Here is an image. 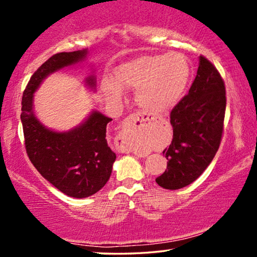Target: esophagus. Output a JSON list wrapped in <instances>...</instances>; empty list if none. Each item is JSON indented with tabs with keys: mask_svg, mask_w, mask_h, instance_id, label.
Here are the masks:
<instances>
[{
	"mask_svg": "<svg viewBox=\"0 0 257 257\" xmlns=\"http://www.w3.org/2000/svg\"><path fill=\"white\" fill-rule=\"evenodd\" d=\"M150 117L147 115H144L142 113H133L130 114L127 118L125 119L124 122L121 125V131L119 133L118 139L120 140V145H119V152L121 153H130L132 152L133 147L131 144V138H132V128L137 122H145L149 121Z\"/></svg>",
	"mask_w": 257,
	"mask_h": 257,
	"instance_id": "1",
	"label": "esophagus"
}]
</instances>
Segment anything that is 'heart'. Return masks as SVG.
Segmentation results:
<instances>
[{"mask_svg": "<svg viewBox=\"0 0 257 257\" xmlns=\"http://www.w3.org/2000/svg\"><path fill=\"white\" fill-rule=\"evenodd\" d=\"M189 64L178 52L144 55L126 62L117 69L115 80L104 83L108 100L121 98V87L137 89L136 100L150 113H163L173 107L187 86Z\"/></svg>", "mask_w": 257, "mask_h": 257, "instance_id": "b5f03b06", "label": "heart"}]
</instances>
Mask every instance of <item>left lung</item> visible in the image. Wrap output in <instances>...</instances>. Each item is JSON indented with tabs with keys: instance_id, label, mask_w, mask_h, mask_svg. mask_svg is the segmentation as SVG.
<instances>
[{
	"instance_id": "obj_1",
	"label": "left lung",
	"mask_w": 257,
	"mask_h": 257,
	"mask_svg": "<svg viewBox=\"0 0 257 257\" xmlns=\"http://www.w3.org/2000/svg\"><path fill=\"white\" fill-rule=\"evenodd\" d=\"M226 86L217 69L200 56L188 93L171 111L173 140L164 151L167 168L156 179L166 189H180L195 181L219 150L226 113Z\"/></svg>"
}]
</instances>
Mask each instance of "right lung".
Wrapping results in <instances>:
<instances>
[{
    "label": "right lung",
    "mask_w": 257,
    "mask_h": 257,
    "mask_svg": "<svg viewBox=\"0 0 257 257\" xmlns=\"http://www.w3.org/2000/svg\"><path fill=\"white\" fill-rule=\"evenodd\" d=\"M87 50L59 52L44 62L28 83L22 97L21 121L24 145L31 164L42 177L72 198H87L110 179L115 153L107 145L106 125L112 119L93 112L85 122L69 132L44 127L33 112L34 92L51 72L82 61ZM87 84L94 86V78Z\"/></svg>",
    "instance_id": "1"
}]
</instances>
